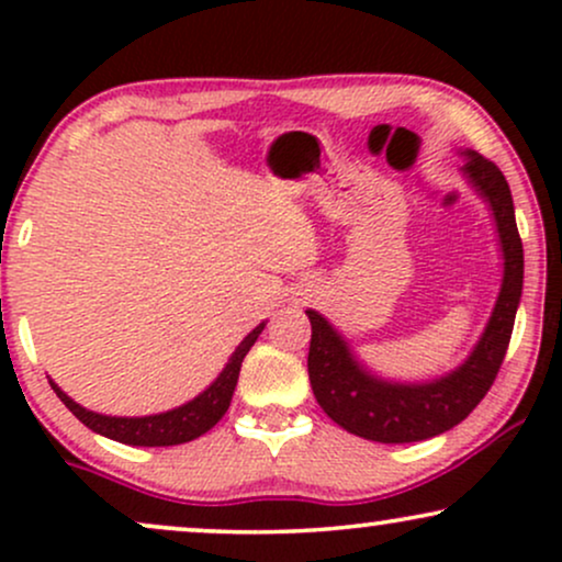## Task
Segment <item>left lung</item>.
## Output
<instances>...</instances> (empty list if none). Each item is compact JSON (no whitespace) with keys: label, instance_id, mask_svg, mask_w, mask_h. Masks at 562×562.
<instances>
[{"label":"left lung","instance_id":"left-lung-1","mask_svg":"<svg viewBox=\"0 0 562 562\" xmlns=\"http://www.w3.org/2000/svg\"><path fill=\"white\" fill-rule=\"evenodd\" d=\"M462 173L492 209L505 256V277L494 312L465 362L428 383H393L372 375L322 314L312 308L306 312L312 322L308 380L314 396L330 420L367 441L412 443L451 430L481 404L507 353L524 293V243L515 224L513 195L505 173L475 150L465 153Z\"/></svg>","mask_w":562,"mask_h":562}]
</instances>
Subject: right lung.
<instances>
[{"label":"right lung","instance_id":"right-lung-1","mask_svg":"<svg viewBox=\"0 0 562 562\" xmlns=\"http://www.w3.org/2000/svg\"><path fill=\"white\" fill-rule=\"evenodd\" d=\"M263 325L261 322L254 333H248L243 338V344L235 348V353L229 357L227 367L218 372V378L209 385L200 396L192 398L177 409L160 412V415H147V417H111V415H97V412L83 409L81 404H76L68 393H63L57 385L49 380L53 391L57 393L63 404L74 412L79 420L87 425L94 434L113 438V441L128 443V447H177V443H187L192 438L209 434L214 425L222 420L224 412L229 409L232 393H235L237 378H240V367L245 353L250 351V346L256 344Z\"/></svg>","mask_w":562,"mask_h":562}]
</instances>
